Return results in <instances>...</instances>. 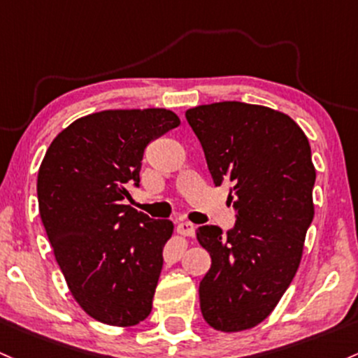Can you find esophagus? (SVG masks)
<instances>
[{"label":"esophagus","instance_id":"obj_1","mask_svg":"<svg viewBox=\"0 0 358 358\" xmlns=\"http://www.w3.org/2000/svg\"><path fill=\"white\" fill-rule=\"evenodd\" d=\"M176 233H178L180 236L192 238L195 234V226L188 221H182V222H178V226H176Z\"/></svg>","mask_w":358,"mask_h":358}]
</instances>
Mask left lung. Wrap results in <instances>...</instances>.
Here are the masks:
<instances>
[{
    "instance_id": "1",
    "label": "left lung",
    "mask_w": 358,
    "mask_h": 358,
    "mask_svg": "<svg viewBox=\"0 0 358 358\" xmlns=\"http://www.w3.org/2000/svg\"><path fill=\"white\" fill-rule=\"evenodd\" d=\"M215 187L233 185L227 203L236 227H199L212 265L200 282V309L214 329L236 333L260 324L292 282L314 217L316 170L304 131L287 113L217 101L188 108Z\"/></svg>"
}]
</instances>
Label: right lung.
<instances>
[{
	"mask_svg": "<svg viewBox=\"0 0 358 358\" xmlns=\"http://www.w3.org/2000/svg\"><path fill=\"white\" fill-rule=\"evenodd\" d=\"M178 125L166 108L90 113L59 132L38 168V212L54 257L71 296L100 323L127 328L152 309L173 222L124 200L139 185L148 144Z\"/></svg>",
	"mask_w": 358,
	"mask_h": 358,
	"instance_id": "add662e5",
	"label": "right lung"
}]
</instances>
